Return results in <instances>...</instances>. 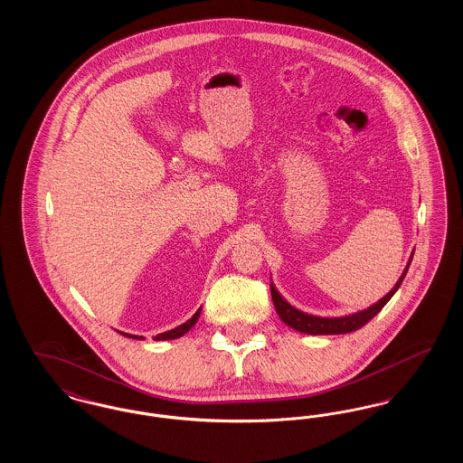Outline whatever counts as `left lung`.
<instances>
[{
    "label": "left lung",
    "instance_id": "1",
    "mask_svg": "<svg viewBox=\"0 0 463 463\" xmlns=\"http://www.w3.org/2000/svg\"><path fill=\"white\" fill-rule=\"evenodd\" d=\"M413 253L408 260L406 269L402 270L401 278L397 279L394 288L383 297L380 298L376 304L370 306L368 308H363L359 312H353L347 316H340V317H323V316H314V314H307L300 308L293 307L288 300L283 298V295L278 291V288L274 287V283L270 281V295H272V302L278 316L281 317V321L288 325L293 330L300 331V333H307V335H342V333H351V331L359 330L363 328L368 321H372L374 316L383 308V306L392 298V295L396 293L406 272L408 267L411 264Z\"/></svg>",
    "mask_w": 463,
    "mask_h": 463
}]
</instances>
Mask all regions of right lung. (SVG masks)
Listing matches in <instances>:
<instances>
[{
    "instance_id": "1",
    "label": "right lung",
    "mask_w": 463,
    "mask_h": 463,
    "mask_svg": "<svg viewBox=\"0 0 463 463\" xmlns=\"http://www.w3.org/2000/svg\"><path fill=\"white\" fill-rule=\"evenodd\" d=\"M199 314H201V307L196 310V314L191 317V319H187L184 325H180V326H176L174 330L165 331V333H159V335H156L155 340H175V338H180L182 335H185L187 331L191 330L196 323H198ZM118 333H121L123 336H127V338H133V340H144V336H138V335H130V333H123V331H118Z\"/></svg>"
}]
</instances>
